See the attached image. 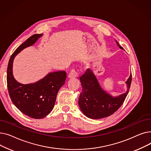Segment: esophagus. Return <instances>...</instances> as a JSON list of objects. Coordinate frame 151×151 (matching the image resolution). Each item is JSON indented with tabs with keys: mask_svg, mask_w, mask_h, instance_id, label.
<instances>
[{
	"mask_svg": "<svg viewBox=\"0 0 151 151\" xmlns=\"http://www.w3.org/2000/svg\"><path fill=\"white\" fill-rule=\"evenodd\" d=\"M69 78H75L78 76V73H77V71H76L75 69H72L71 71L69 73L68 75Z\"/></svg>",
	"mask_w": 151,
	"mask_h": 151,
	"instance_id": "obj_1",
	"label": "esophagus"
}]
</instances>
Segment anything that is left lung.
Returning a JSON list of instances; mask_svg holds the SVG:
<instances>
[{
    "mask_svg": "<svg viewBox=\"0 0 151 151\" xmlns=\"http://www.w3.org/2000/svg\"><path fill=\"white\" fill-rule=\"evenodd\" d=\"M121 49L123 47L119 45ZM132 73L126 81L127 91L119 96L113 97L101 89L92 70L87 69L80 78L83 91L78 104L85 116L93 119L108 117L114 114L123 104L129 93L132 80Z\"/></svg>",
    "mask_w": 151,
    "mask_h": 151,
    "instance_id": "1",
    "label": "left lung"
}]
</instances>
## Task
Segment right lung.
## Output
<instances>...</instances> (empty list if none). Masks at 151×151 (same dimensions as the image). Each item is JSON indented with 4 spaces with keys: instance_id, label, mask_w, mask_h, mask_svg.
I'll list each match as a JSON object with an SVG mask.
<instances>
[{
    "instance_id": "add662e5",
    "label": "right lung",
    "mask_w": 151,
    "mask_h": 151,
    "mask_svg": "<svg viewBox=\"0 0 151 151\" xmlns=\"http://www.w3.org/2000/svg\"><path fill=\"white\" fill-rule=\"evenodd\" d=\"M42 34H34L21 45L10 58L7 67V88L13 104L21 112L34 119H42L53 109L57 94L65 84V71L47 74L40 81L28 84L19 83L13 77V62L14 57L25 47L34 45Z\"/></svg>"
}]
</instances>
